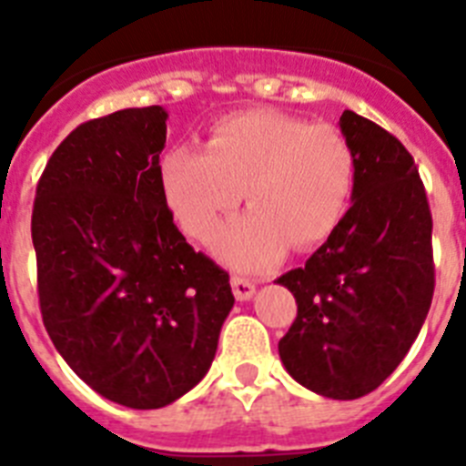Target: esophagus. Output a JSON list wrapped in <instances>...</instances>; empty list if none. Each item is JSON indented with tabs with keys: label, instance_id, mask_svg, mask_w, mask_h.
Listing matches in <instances>:
<instances>
[{
	"label": "esophagus",
	"instance_id": "1",
	"mask_svg": "<svg viewBox=\"0 0 466 466\" xmlns=\"http://www.w3.org/2000/svg\"><path fill=\"white\" fill-rule=\"evenodd\" d=\"M230 287H233V294H236L238 300H249L254 296V291H257L254 282H249V279L242 278V275H233V278H230Z\"/></svg>",
	"mask_w": 466,
	"mask_h": 466
}]
</instances>
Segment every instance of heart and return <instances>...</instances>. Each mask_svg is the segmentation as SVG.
I'll return each mask as SVG.
<instances>
[{
	"label": "heart",
	"mask_w": 466,
	"mask_h": 466,
	"mask_svg": "<svg viewBox=\"0 0 466 466\" xmlns=\"http://www.w3.org/2000/svg\"><path fill=\"white\" fill-rule=\"evenodd\" d=\"M160 184L196 240L212 236L245 188L252 209L221 230L214 252L236 268L266 270L291 242L306 249L339 228L355 187V151L331 123L245 111L214 126L208 151H167Z\"/></svg>",
	"instance_id": "heart-1"
}]
</instances>
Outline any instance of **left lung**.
I'll return each instance as SVG.
<instances>
[{
	"label": "left lung",
	"mask_w": 466,
	"mask_h": 466,
	"mask_svg": "<svg viewBox=\"0 0 466 466\" xmlns=\"http://www.w3.org/2000/svg\"><path fill=\"white\" fill-rule=\"evenodd\" d=\"M340 130L355 151L352 208L303 268L278 278L299 306L278 350L296 382L345 401L373 392L418 339L434 257L413 156L355 111H343Z\"/></svg>",
	"instance_id": "8db88e82"
}]
</instances>
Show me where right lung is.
I'll use <instances>...</instances> for the list:
<instances>
[{
	"instance_id": "right-lung-1",
	"label": "right lung",
	"mask_w": 466,
	"mask_h": 466,
	"mask_svg": "<svg viewBox=\"0 0 466 466\" xmlns=\"http://www.w3.org/2000/svg\"><path fill=\"white\" fill-rule=\"evenodd\" d=\"M163 106L81 123L36 184L44 327L86 385L163 409L203 380L236 303L228 273L179 233L160 184Z\"/></svg>"
}]
</instances>
